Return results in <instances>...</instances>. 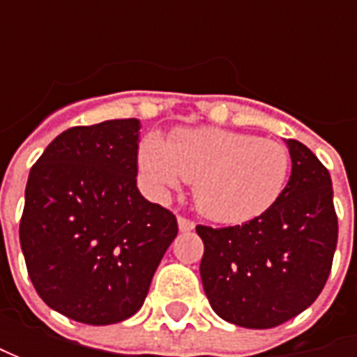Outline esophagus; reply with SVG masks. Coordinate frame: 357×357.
<instances>
[{"label":"esophagus","mask_w":357,"mask_h":357,"mask_svg":"<svg viewBox=\"0 0 357 357\" xmlns=\"http://www.w3.org/2000/svg\"><path fill=\"white\" fill-rule=\"evenodd\" d=\"M178 230H181V232H190V230H195V222H192L190 218L178 216Z\"/></svg>","instance_id":"34e87169"}]
</instances>
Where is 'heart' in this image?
<instances>
[{
  "mask_svg": "<svg viewBox=\"0 0 357 357\" xmlns=\"http://www.w3.org/2000/svg\"><path fill=\"white\" fill-rule=\"evenodd\" d=\"M144 183L162 195L181 181L192 183L200 213L220 222H244L260 216L278 200L290 153L274 139L225 129H190L169 141L146 137L139 149Z\"/></svg>",
  "mask_w": 357,
  "mask_h": 357,
  "instance_id": "b5f03b06",
  "label": "heart"
}]
</instances>
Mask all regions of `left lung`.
<instances>
[{"label": "left lung", "mask_w": 357, "mask_h": 357, "mask_svg": "<svg viewBox=\"0 0 357 357\" xmlns=\"http://www.w3.org/2000/svg\"><path fill=\"white\" fill-rule=\"evenodd\" d=\"M286 144L292 174L266 213L238 227H197L204 294L222 320L242 328H274L312 306L336 252L330 172L306 144Z\"/></svg>", "instance_id": "obj_1"}]
</instances>
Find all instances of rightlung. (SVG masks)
<instances>
[{
  "label": "right lung",
  "instance_id": "add662e5",
  "mask_svg": "<svg viewBox=\"0 0 357 357\" xmlns=\"http://www.w3.org/2000/svg\"><path fill=\"white\" fill-rule=\"evenodd\" d=\"M139 119L71 127L37 158L25 186L20 242L49 308L107 326L143 306L176 238L171 211L137 188Z\"/></svg>",
  "mask_w": 357,
  "mask_h": 357
}]
</instances>
